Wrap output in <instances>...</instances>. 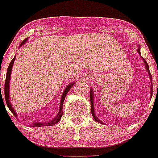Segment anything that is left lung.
<instances>
[{
  "label": "left lung",
  "mask_w": 158,
  "mask_h": 158,
  "mask_svg": "<svg viewBox=\"0 0 158 158\" xmlns=\"http://www.w3.org/2000/svg\"><path fill=\"white\" fill-rule=\"evenodd\" d=\"M137 52H138V53L139 54V55H140V48H138ZM143 60L144 63H145V69H146L147 71H148V74H149V77H150L151 80H152V75H151V73H150L149 67H148V64H147L146 60H145V59H144L143 58ZM151 90H152H152H153V88H152V86H151ZM152 94L151 95V98H152ZM90 100H91V114H92V116L94 117V120H95V121H98V122H99V123H103V122H102L101 121L99 120L98 118L97 117L96 115H95L94 109V92H93V90L91 89H91H90Z\"/></svg>",
  "instance_id": "obj_1"
}]
</instances>
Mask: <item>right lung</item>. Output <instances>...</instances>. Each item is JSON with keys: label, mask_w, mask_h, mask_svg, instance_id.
I'll list each match as a JSON object with an SVG mask.
<instances>
[{"label": "right lung", "mask_w": 158, "mask_h": 158, "mask_svg": "<svg viewBox=\"0 0 158 158\" xmlns=\"http://www.w3.org/2000/svg\"><path fill=\"white\" fill-rule=\"evenodd\" d=\"M27 40V38H26L25 40H24L22 41V43H21L20 46H22V45L25 44ZM15 59V56L14 57V58H13V59L11 60V62L10 63V65H9V67L7 68V72H6V80H5V85H4V96H5V100H6V105H7L9 110H10L12 112H13V115L17 117L16 113H15V111L13 110V107H12V105H11V103H10V76H11L12 68H13V64H14ZM73 85H74V82H72V83H70V84H69L66 87L64 91L63 94H62V96H61V100H60V105L59 112H58V115L55 116V118H54L53 120L48 121V122H46V123L35 122V123H34V124H31V127H43V126H52V125H55V124H57V123H58V121L60 120V118H61V116H62V115H63V111H62L63 106H63V103H64V101L66 95H67V92H69V91H70V89L71 88H72V86ZM0 89H1V87H0Z\"/></svg>", "instance_id": "right-lung-1"}]
</instances>
